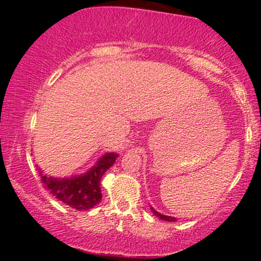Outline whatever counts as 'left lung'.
Here are the masks:
<instances>
[{
  "label": "left lung",
  "instance_id": "left-lung-1",
  "mask_svg": "<svg viewBox=\"0 0 261 261\" xmlns=\"http://www.w3.org/2000/svg\"><path fill=\"white\" fill-rule=\"evenodd\" d=\"M149 207H151V211L153 212V214L155 215V216H158V218L160 219V220H163V221H168V222H175V221H176V218H174V216H169V215H163V214L159 213V212H156L155 210H154L152 206H149Z\"/></svg>",
  "mask_w": 261,
  "mask_h": 261
}]
</instances>
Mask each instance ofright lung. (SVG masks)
<instances>
[{
    "mask_svg": "<svg viewBox=\"0 0 261 261\" xmlns=\"http://www.w3.org/2000/svg\"><path fill=\"white\" fill-rule=\"evenodd\" d=\"M117 158V153H106L85 174L71 177H51L43 174L41 169H39V174L43 187L57 200L77 211H87L100 202L102 198L100 188L101 178Z\"/></svg>",
    "mask_w": 261,
    "mask_h": 261,
    "instance_id": "1",
    "label": "right lung"
}]
</instances>
